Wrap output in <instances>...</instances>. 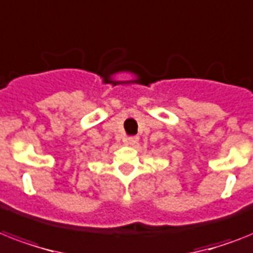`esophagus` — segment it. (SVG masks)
I'll list each match as a JSON object with an SVG mask.
<instances>
[{"label":"esophagus","instance_id":"34e87169","mask_svg":"<svg viewBox=\"0 0 253 253\" xmlns=\"http://www.w3.org/2000/svg\"><path fill=\"white\" fill-rule=\"evenodd\" d=\"M137 140H139V137L137 136H130V137H126V139H125V141H126L127 144H130V145L136 144Z\"/></svg>","mask_w":253,"mask_h":253}]
</instances>
